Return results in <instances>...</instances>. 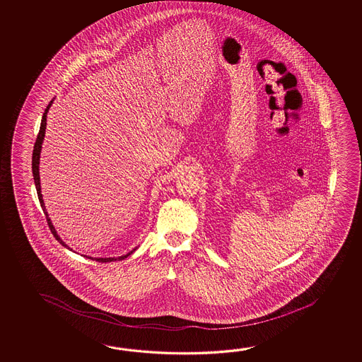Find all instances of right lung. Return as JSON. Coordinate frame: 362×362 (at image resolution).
I'll return each mask as SVG.
<instances>
[{
    "label": "right lung",
    "instance_id": "right-lung-1",
    "mask_svg": "<svg viewBox=\"0 0 362 362\" xmlns=\"http://www.w3.org/2000/svg\"><path fill=\"white\" fill-rule=\"evenodd\" d=\"M52 103H53V100H50V103L47 105V107L45 108V112H44V115H42V120H41V125H40V131L39 134H37V139H36V142H35V147H33V154H32V173H33V180H35V185H36V190H37V197H39L40 204H41V208H42V211H44V214L47 216V225H49V228H50V230L53 233V235H54L55 239L61 243L62 246L66 247V248H69L71 250L63 240H62L61 237L57 234V230L54 229V226H53V223L50 221V218H49V215H47V208H45V204H44V200H42V194H41V186H40V172H39V164H40V153H41V147H42V141H44V137H45V129H47V111H49V108L52 106ZM72 251V250H71ZM133 251H136V248L133 250ZM133 251L131 252H128L127 255H123V256H119V257H89V259H92V260H95V262H116V260H124L125 257H128L129 255L133 254Z\"/></svg>",
    "mask_w": 362,
    "mask_h": 362
}]
</instances>
